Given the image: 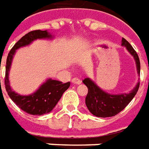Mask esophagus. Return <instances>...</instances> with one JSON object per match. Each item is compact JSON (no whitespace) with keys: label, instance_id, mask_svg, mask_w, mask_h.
I'll use <instances>...</instances> for the list:
<instances>
[{"label":"esophagus","instance_id":"34e87169","mask_svg":"<svg viewBox=\"0 0 149 149\" xmlns=\"http://www.w3.org/2000/svg\"><path fill=\"white\" fill-rule=\"evenodd\" d=\"M71 83H72L73 84H80L81 80L79 79H78V78H74L71 80Z\"/></svg>","mask_w":149,"mask_h":149}]
</instances>
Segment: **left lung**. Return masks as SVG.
I'll list each match as a JSON object with an SVG mask.
<instances>
[{
    "label": "left lung",
    "mask_w": 149,
    "mask_h": 149,
    "mask_svg": "<svg viewBox=\"0 0 149 149\" xmlns=\"http://www.w3.org/2000/svg\"><path fill=\"white\" fill-rule=\"evenodd\" d=\"M122 46H124L135 59L137 74L139 75L140 73V62L135 49L124 38L122 40ZM83 83L88 89V95L85 99L86 105L91 113L99 118L113 117L120 113L134 98L139 87V82H138L135 88L128 93L110 94L103 91L90 78H86L83 80Z\"/></svg>",
    "instance_id": "1"
}]
</instances>
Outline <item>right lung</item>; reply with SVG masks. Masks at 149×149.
Instances as JSON below:
<instances>
[{
	"label": "right lung",
	"instance_id": "right-lung-1",
	"mask_svg": "<svg viewBox=\"0 0 149 149\" xmlns=\"http://www.w3.org/2000/svg\"><path fill=\"white\" fill-rule=\"evenodd\" d=\"M53 35L48 31H33L26 34L24 36L18 40L8 54L6 65V79L5 84L6 89L10 99L14 101L18 107L26 113L31 115H43L49 113L56 106L57 102L70 87V82L62 84L60 81L48 79L43 83L40 88L33 93L30 95H20L13 91L10 84L9 75L13 58L15 55L16 50L20 48L30 45L34 40L39 39H53Z\"/></svg>",
	"mask_w": 149,
	"mask_h": 149
}]
</instances>
